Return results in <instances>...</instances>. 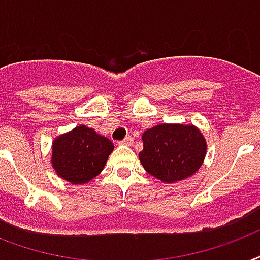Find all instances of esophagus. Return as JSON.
<instances>
[{"mask_svg": "<svg viewBox=\"0 0 260 260\" xmlns=\"http://www.w3.org/2000/svg\"><path fill=\"white\" fill-rule=\"evenodd\" d=\"M120 144H122V146H132L134 144V138H131V136H126L122 142H120Z\"/></svg>", "mask_w": 260, "mask_h": 260, "instance_id": "esophagus-1", "label": "esophagus"}]
</instances>
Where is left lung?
<instances>
[{
	"label": "left lung",
	"mask_w": 260,
	"mask_h": 260,
	"mask_svg": "<svg viewBox=\"0 0 260 260\" xmlns=\"http://www.w3.org/2000/svg\"><path fill=\"white\" fill-rule=\"evenodd\" d=\"M139 154L144 170L165 183L183 181L200 170L206 140L193 124H159L144 131Z\"/></svg>",
	"instance_id": "1"
}]
</instances>
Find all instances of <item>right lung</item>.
Instances as JSON below:
<instances>
[{
    "label": "right lung",
    "instance_id": "1",
    "mask_svg": "<svg viewBox=\"0 0 260 260\" xmlns=\"http://www.w3.org/2000/svg\"><path fill=\"white\" fill-rule=\"evenodd\" d=\"M114 146L109 139L86 125L55 138L51 146V166L64 181L85 185L105 167Z\"/></svg>",
    "mask_w": 260,
    "mask_h": 260
}]
</instances>
